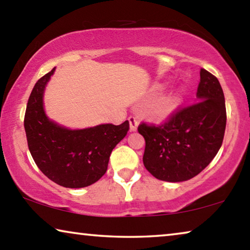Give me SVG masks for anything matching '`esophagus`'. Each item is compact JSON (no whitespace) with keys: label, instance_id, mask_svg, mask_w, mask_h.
Instances as JSON below:
<instances>
[{"label":"esophagus","instance_id":"obj_1","mask_svg":"<svg viewBox=\"0 0 250 250\" xmlns=\"http://www.w3.org/2000/svg\"><path fill=\"white\" fill-rule=\"evenodd\" d=\"M129 124H130V131L131 132H134V131L138 130V125H139V122L137 120V118L135 117H129Z\"/></svg>","mask_w":250,"mask_h":250}]
</instances>
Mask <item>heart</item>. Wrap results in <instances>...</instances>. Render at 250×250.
Segmentation results:
<instances>
[{"label":"heart","instance_id":"obj_1","mask_svg":"<svg viewBox=\"0 0 250 250\" xmlns=\"http://www.w3.org/2000/svg\"><path fill=\"white\" fill-rule=\"evenodd\" d=\"M181 100L182 97L179 92L172 94L171 96L159 101L153 109V115L159 119H167L176 111V109L179 108L181 104Z\"/></svg>","mask_w":250,"mask_h":250}]
</instances>
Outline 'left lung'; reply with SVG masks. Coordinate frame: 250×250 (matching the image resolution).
Segmentation results:
<instances>
[{
  "label": "left lung",
  "instance_id": "8db88e82",
  "mask_svg": "<svg viewBox=\"0 0 250 250\" xmlns=\"http://www.w3.org/2000/svg\"><path fill=\"white\" fill-rule=\"evenodd\" d=\"M200 76L195 104L161 126L139 125L146 140L143 164L155 179L173 183L192 179L221 149L226 128L225 97L215 76L205 69Z\"/></svg>",
  "mask_w": 250,
  "mask_h": 250
}]
</instances>
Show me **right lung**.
<instances>
[{"label":"right lung","mask_w":250,"mask_h":250,"mask_svg":"<svg viewBox=\"0 0 250 250\" xmlns=\"http://www.w3.org/2000/svg\"><path fill=\"white\" fill-rule=\"evenodd\" d=\"M56 67L35 83L24 118L27 145L36 166L55 183L68 188L96 183L108 168L115 146L129 130V121L69 129L49 119L44 94Z\"/></svg>","instance_id":"obj_1"}]
</instances>
